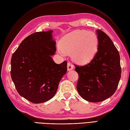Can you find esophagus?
I'll return each mask as SVG.
<instances>
[{
  "label": "esophagus",
  "mask_w": 130,
  "mask_h": 130,
  "mask_svg": "<svg viewBox=\"0 0 130 130\" xmlns=\"http://www.w3.org/2000/svg\"><path fill=\"white\" fill-rule=\"evenodd\" d=\"M74 69V65H72V63L69 62L68 63V71H71L72 69Z\"/></svg>",
  "instance_id": "obj_1"
}]
</instances>
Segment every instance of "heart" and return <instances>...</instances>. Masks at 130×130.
Masks as SVG:
<instances>
[{"mask_svg": "<svg viewBox=\"0 0 130 130\" xmlns=\"http://www.w3.org/2000/svg\"><path fill=\"white\" fill-rule=\"evenodd\" d=\"M98 38L95 32L76 30L63 37L60 41L61 53L71 54L74 61L86 64L92 61L97 53Z\"/></svg>", "mask_w": 130, "mask_h": 130, "instance_id": "b5f03b06", "label": "heart"}]
</instances>
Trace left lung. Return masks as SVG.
<instances>
[{
	"label": "left lung",
	"instance_id": "obj_1",
	"mask_svg": "<svg viewBox=\"0 0 130 130\" xmlns=\"http://www.w3.org/2000/svg\"><path fill=\"white\" fill-rule=\"evenodd\" d=\"M98 51L92 61L85 66L75 65L79 74L77 90L85 100L104 101L115 92L121 74L118 50L109 37L97 30Z\"/></svg>",
	"mask_w": 130,
	"mask_h": 130
}]
</instances>
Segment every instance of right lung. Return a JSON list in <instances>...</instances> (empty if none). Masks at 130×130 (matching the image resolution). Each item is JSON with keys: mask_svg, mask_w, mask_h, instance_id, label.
<instances>
[{"mask_svg": "<svg viewBox=\"0 0 130 130\" xmlns=\"http://www.w3.org/2000/svg\"><path fill=\"white\" fill-rule=\"evenodd\" d=\"M53 31L37 32L26 37L13 53L11 77L19 94L32 103L49 101L67 71V62L54 61L56 42Z\"/></svg>", "mask_w": 130, "mask_h": 130, "instance_id": "add662e5", "label": "right lung"}]
</instances>
